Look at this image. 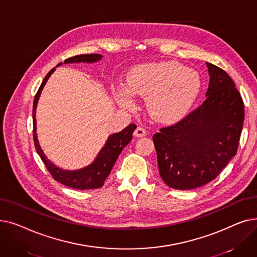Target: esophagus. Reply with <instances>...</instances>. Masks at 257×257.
<instances>
[{
    "instance_id": "esophagus-1",
    "label": "esophagus",
    "mask_w": 257,
    "mask_h": 257,
    "mask_svg": "<svg viewBox=\"0 0 257 257\" xmlns=\"http://www.w3.org/2000/svg\"><path fill=\"white\" fill-rule=\"evenodd\" d=\"M146 134H147L146 130H145L144 128H142V127H138V128L136 129V131L133 132V136L136 137V138H143V137H146Z\"/></svg>"
}]
</instances>
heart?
Segmentation results:
<instances>
[{
  "mask_svg": "<svg viewBox=\"0 0 257 257\" xmlns=\"http://www.w3.org/2000/svg\"><path fill=\"white\" fill-rule=\"evenodd\" d=\"M119 89L116 102L133 106L132 96L147 99L148 111L161 123H174L185 116L200 92L199 75L177 62H154L131 69Z\"/></svg>",
  "mask_w": 257,
  "mask_h": 257,
  "instance_id": "1",
  "label": "heart"
}]
</instances>
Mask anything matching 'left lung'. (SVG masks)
<instances>
[{
    "instance_id": "left-lung-1",
    "label": "left lung",
    "mask_w": 257,
    "mask_h": 257,
    "mask_svg": "<svg viewBox=\"0 0 257 257\" xmlns=\"http://www.w3.org/2000/svg\"><path fill=\"white\" fill-rule=\"evenodd\" d=\"M206 65L209 84L203 104L153 136L160 177L175 190L210 182L237 151L244 103L229 75L209 62Z\"/></svg>"
}]
</instances>
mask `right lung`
Returning <instances> with one entry per match:
<instances>
[{
	"label": "right lung",
	"instance_id": "right-lung-1",
	"mask_svg": "<svg viewBox=\"0 0 257 257\" xmlns=\"http://www.w3.org/2000/svg\"><path fill=\"white\" fill-rule=\"evenodd\" d=\"M102 55L100 54H84V55H77L71 58H67L64 60V63H93L100 61L102 59ZM62 62L58 63L57 66L61 65ZM55 71V67L52 69L47 76L45 77L44 81L40 84L33 102V139H34V145L35 149L38 153V155L44 161L45 166L47 167L48 171L52 175V177L56 181L64 184L65 186H69L72 188H77V190H93V188H99L103 186L104 181L106 178L109 176L111 172V169L115 161L119 155V153L123 151L124 148L131 142L132 140V133L137 129L136 124H130L125 129L117 133H113L111 136L108 137L104 147L101 149V151L98 153L97 157L90 165H88L85 168L75 170V171H67L58 168L57 166L54 165L50 159L47 158L45 155L42 148L37 140L36 134V107L37 103L40 97V93L44 89V86L46 85L48 79L50 76Z\"/></svg>",
	"mask_w": 257,
	"mask_h": 257
}]
</instances>
